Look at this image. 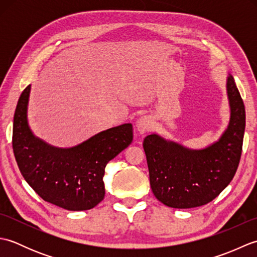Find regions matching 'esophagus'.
Returning a JSON list of instances; mask_svg holds the SVG:
<instances>
[{"instance_id": "34e87169", "label": "esophagus", "mask_w": 257, "mask_h": 257, "mask_svg": "<svg viewBox=\"0 0 257 257\" xmlns=\"http://www.w3.org/2000/svg\"><path fill=\"white\" fill-rule=\"evenodd\" d=\"M154 122H152V119L149 116H143L138 119L137 123H136V128H137L139 134H146L151 130Z\"/></svg>"}]
</instances>
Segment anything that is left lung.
Instances as JSON below:
<instances>
[{"instance_id":"left-lung-1","label":"left lung","mask_w":257,"mask_h":257,"mask_svg":"<svg viewBox=\"0 0 257 257\" xmlns=\"http://www.w3.org/2000/svg\"><path fill=\"white\" fill-rule=\"evenodd\" d=\"M231 118L227 129L213 145L191 150L152 134L144 140L151 190L161 203L190 209L209 203L235 174L242 155L245 107L233 76L226 81Z\"/></svg>"}]
</instances>
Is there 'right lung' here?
<instances>
[{"label":"right lung","instance_id":"add662e5","mask_svg":"<svg viewBox=\"0 0 257 257\" xmlns=\"http://www.w3.org/2000/svg\"><path fill=\"white\" fill-rule=\"evenodd\" d=\"M29 85L21 94L13 121V151L22 176L41 198L69 211L96 206L105 196L107 163L133 141V124L92 136L72 148H56L36 138L27 122Z\"/></svg>","mask_w":257,"mask_h":257}]
</instances>
